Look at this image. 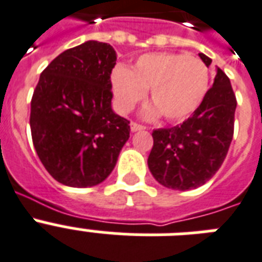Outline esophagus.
I'll use <instances>...</instances> for the list:
<instances>
[{
  "instance_id": "1",
  "label": "esophagus",
  "mask_w": 262,
  "mask_h": 262,
  "mask_svg": "<svg viewBox=\"0 0 262 262\" xmlns=\"http://www.w3.org/2000/svg\"><path fill=\"white\" fill-rule=\"evenodd\" d=\"M130 129L132 132H137V130H144V129H146V127L144 126V125L138 124V122H135V121H133V122L130 124Z\"/></svg>"
}]
</instances>
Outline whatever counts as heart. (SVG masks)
Segmentation results:
<instances>
[{"instance_id":"obj_1","label":"heart","mask_w":262,"mask_h":262,"mask_svg":"<svg viewBox=\"0 0 262 262\" xmlns=\"http://www.w3.org/2000/svg\"><path fill=\"white\" fill-rule=\"evenodd\" d=\"M117 107L122 113L135 109L149 89L153 105L146 106V118L163 114L168 122H180L201 106L210 87L208 67L198 57L184 54L142 55L130 70L118 66L112 72Z\"/></svg>"}]
</instances>
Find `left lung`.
<instances>
[{"mask_svg": "<svg viewBox=\"0 0 262 262\" xmlns=\"http://www.w3.org/2000/svg\"><path fill=\"white\" fill-rule=\"evenodd\" d=\"M206 66L211 59L199 54ZM237 99L230 79L216 70L214 84L201 106L182 125L152 132L148 167L153 178L172 190H192L215 175L234 135Z\"/></svg>", "mask_w": 262, "mask_h": 262, "instance_id": "left-lung-1", "label": "left lung"}]
</instances>
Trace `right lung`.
<instances>
[{"label": "right lung", "instance_id": "obj_1", "mask_svg": "<svg viewBox=\"0 0 262 262\" xmlns=\"http://www.w3.org/2000/svg\"><path fill=\"white\" fill-rule=\"evenodd\" d=\"M116 51L90 40L56 56L31 101L36 153L55 180L70 187L102 183L117 164L130 126L112 110Z\"/></svg>", "mask_w": 262, "mask_h": 262}]
</instances>
